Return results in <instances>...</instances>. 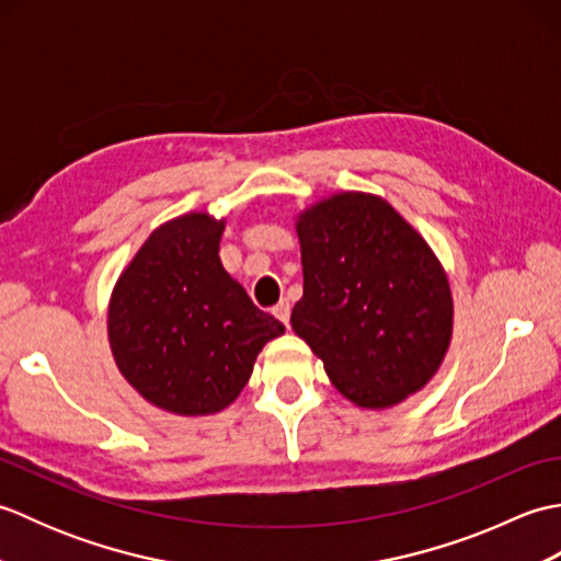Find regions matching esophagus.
Masks as SVG:
<instances>
[{"instance_id":"esophagus-1","label":"esophagus","mask_w":561,"mask_h":561,"mask_svg":"<svg viewBox=\"0 0 561 561\" xmlns=\"http://www.w3.org/2000/svg\"><path fill=\"white\" fill-rule=\"evenodd\" d=\"M272 313H274V316H277V318H279V320H282V323H284V325H287V328H289V316H291V304H289V301H287V299H282V301H279V304H277V306H274V308H272Z\"/></svg>"}]
</instances>
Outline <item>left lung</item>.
Masks as SVG:
<instances>
[{
	"mask_svg": "<svg viewBox=\"0 0 561 561\" xmlns=\"http://www.w3.org/2000/svg\"><path fill=\"white\" fill-rule=\"evenodd\" d=\"M304 296L291 328L344 398L390 408L436 374L453 301L432 248L386 199L342 193L296 221Z\"/></svg>",
	"mask_w": 561,
	"mask_h": 561,
	"instance_id": "obj_1",
	"label": "left lung"
}]
</instances>
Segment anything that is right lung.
<instances>
[{
    "label": "right lung",
    "instance_id": "1",
    "mask_svg": "<svg viewBox=\"0 0 561 561\" xmlns=\"http://www.w3.org/2000/svg\"><path fill=\"white\" fill-rule=\"evenodd\" d=\"M224 221L185 214L159 226L117 279L111 350L141 398L175 414L231 404L257 352L284 325L260 311L219 260Z\"/></svg>",
    "mask_w": 561,
    "mask_h": 561
}]
</instances>
